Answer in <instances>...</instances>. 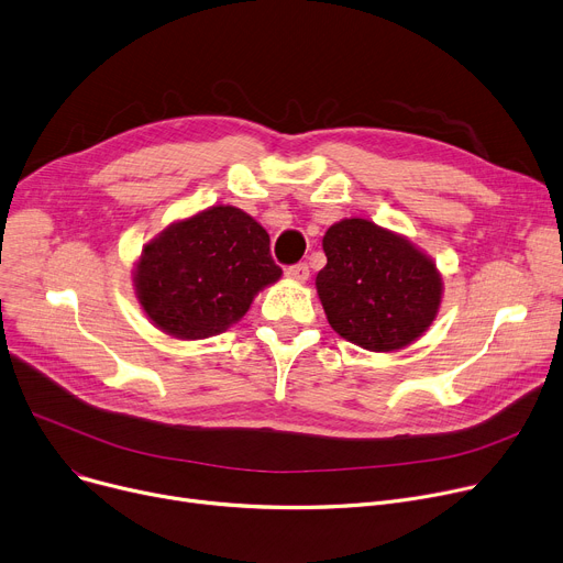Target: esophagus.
<instances>
[{
	"label": "esophagus",
	"mask_w": 563,
	"mask_h": 563,
	"mask_svg": "<svg viewBox=\"0 0 563 563\" xmlns=\"http://www.w3.org/2000/svg\"><path fill=\"white\" fill-rule=\"evenodd\" d=\"M286 277L292 279V282L305 284L309 279V266H307V263H297V266L286 268Z\"/></svg>",
	"instance_id": "1"
}]
</instances>
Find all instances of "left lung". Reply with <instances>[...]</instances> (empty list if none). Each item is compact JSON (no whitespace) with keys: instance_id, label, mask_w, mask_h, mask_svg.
<instances>
[{"instance_id":"left-lung-1","label":"left lung","mask_w":563,"mask_h":563,"mask_svg":"<svg viewBox=\"0 0 563 563\" xmlns=\"http://www.w3.org/2000/svg\"><path fill=\"white\" fill-rule=\"evenodd\" d=\"M318 297L334 332L371 352H395L434 322L443 279L432 256L371 220L345 218L322 239Z\"/></svg>"}]
</instances>
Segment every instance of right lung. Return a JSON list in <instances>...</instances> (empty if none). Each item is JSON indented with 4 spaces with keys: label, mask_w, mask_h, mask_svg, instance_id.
<instances>
[{
    "label": "right lung",
    "mask_w": 563,
    "mask_h": 563,
    "mask_svg": "<svg viewBox=\"0 0 563 563\" xmlns=\"http://www.w3.org/2000/svg\"><path fill=\"white\" fill-rule=\"evenodd\" d=\"M279 277L268 231L245 211L218 205L168 224L143 247L134 290L161 332L200 341L227 332Z\"/></svg>",
    "instance_id": "1"
}]
</instances>
